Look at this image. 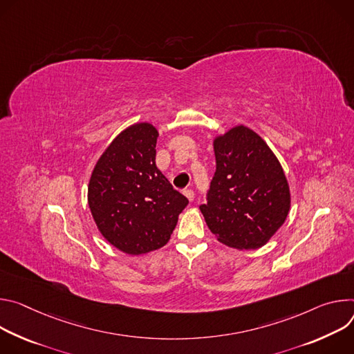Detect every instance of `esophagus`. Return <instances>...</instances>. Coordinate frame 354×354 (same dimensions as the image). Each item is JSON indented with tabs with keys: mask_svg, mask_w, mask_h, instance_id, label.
I'll use <instances>...</instances> for the list:
<instances>
[{
	"mask_svg": "<svg viewBox=\"0 0 354 354\" xmlns=\"http://www.w3.org/2000/svg\"><path fill=\"white\" fill-rule=\"evenodd\" d=\"M183 192H184V195H185V197H187L189 201H194L195 194H194V191H192L191 188H185Z\"/></svg>",
	"mask_w": 354,
	"mask_h": 354,
	"instance_id": "1",
	"label": "esophagus"
}]
</instances>
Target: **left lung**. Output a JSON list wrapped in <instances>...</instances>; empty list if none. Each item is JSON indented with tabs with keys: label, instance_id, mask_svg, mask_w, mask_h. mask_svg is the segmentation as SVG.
<instances>
[{
	"label": "left lung",
	"instance_id": "8db88e82",
	"mask_svg": "<svg viewBox=\"0 0 354 354\" xmlns=\"http://www.w3.org/2000/svg\"><path fill=\"white\" fill-rule=\"evenodd\" d=\"M216 171L200 207L216 239L233 249L264 246L284 223L290 187L267 143L239 125L214 139Z\"/></svg>",
	"mask_w": 354,
	"mask_h": 354
}]
</instances>
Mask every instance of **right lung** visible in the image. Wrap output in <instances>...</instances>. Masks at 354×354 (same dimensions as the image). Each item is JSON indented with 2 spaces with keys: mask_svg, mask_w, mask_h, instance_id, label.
<instances>
[{
  "mask_svg": "<svg viewBox=\"0 0 354 354\" xmlns=\"http://www.w3.org/2000/svg\"><path fill=\"white\" fill-rule=\"evenodd\" d=\"M159 132L147 122L118 135L98 159L88 207L102 236L128 254L163 248L188 205L156 166Z\"/></svg>",
  "mask_w": 354,
  "mask_h": 354,
  "instance_id": "add662e5",
  "label": "right lung"
}]
</instances>
